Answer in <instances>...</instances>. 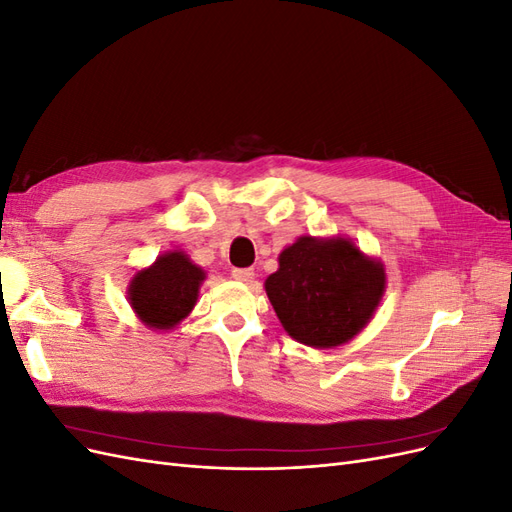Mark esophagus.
Segmentation results:
<instances>
[{"mask_svg":"<svg viewBox=\"0 0 512 512\" xmlns=\"http://www.w3.org/2000/svg\"><path fill=\"white\" fill-rule=\"evenodd\" d=\"M230 275L239 282H252L254 280V269H232Z\"/></svg>","mask_w":512,"mask_h":512,"instance_id":"1","label":"esophagus"}]
</instances>
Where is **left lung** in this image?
Here are the masks:
<instances>
[{"label": "left lung", "mask_w": 512, "mask_h": 512, "mask_svg": "<svg viewBox=\"0 0 512 512\" xmlns=\"http://www.w3.org/2000/svg\"><path fill=\"white\" fill-rule=\"evenodd\" d=\"M380 262L346 239L303 237L280 254L265 288L290 337L314 348L346 344L369 322L382 299Z\"/></svg>", "instance_id": "obj_1"}]
</instances>
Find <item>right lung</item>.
Returning a JSON list of instances; mask_svg holds the SVG:
<instances>
[{"instance_id": "right-lung-1", "label": "right lung", "mask_w": 512, "mask_h": 512, "mask_svg": "<svg viewBox=\"0 0 512 512\" xmlns=\"http://www.w3.org/2000/svg\"><path fill=\"white\" fill-rule=\"evenodd\" d=\"M203 280V269L192 265L188 256L170 252L134 275L130 303L147 327L173 329L192 312Z\"/></svg>"}]
</instances>
